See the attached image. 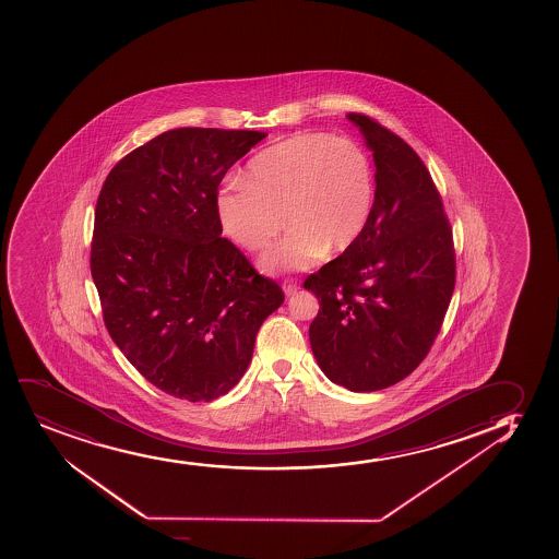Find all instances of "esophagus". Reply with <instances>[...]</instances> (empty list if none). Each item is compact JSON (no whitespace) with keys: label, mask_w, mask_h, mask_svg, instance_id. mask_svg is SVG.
Returning <instances> with one entry per match:
<instances>
[{"label":"esophagus","mask_w":559,"mask_h":559,"mask_svg":"<svg viewBox=\"0 0 559 559\" xmlns=\"http://www.w3.org/2000/svg\"><path fill=\"white\" fill-rule=\"evenodd\" d=\"M283 289L284 294L294 295L297 294V289H299V284L294 283V281H284Z\"/></svg>","instance_id":"34e87169"}]
</instances>
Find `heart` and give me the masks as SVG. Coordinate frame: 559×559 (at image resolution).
Returning <instances> with one entry per match:
<instances>
[{
  "label": "heart",
  "mask_w": 559,
  "mask_h": 559,
  "mask_svg": "<svg viewBox=\"0 0 559 559\" xmlns=\"http://www.w3.org/2000/svg\"><path fill=\"white\" fill-rule=\"evenodd\" d=\"M373 201V167L357 143L297 133L251 157L243 180L223 183L215 212L223 233L247 251L264 249L289 226L288 236L258 260L260 270L276 275L349 251Z\"/></svg>",
  "instance_id": "obj_1"
}]
</instances>
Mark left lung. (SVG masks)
I'll return each mask as SVG.
<instances>
[{
    "mask_svg": "<svg viewBox=\"0 0 559 559\" xmlns=\"http://www.w3.org/2000/svg\"><path fill=\"white\" fill-rule=\"evenodd\" d=\"M347 119L373 156L376 201L357 243L305 281L320 301L308 334L333 383L376 392L400 383L431 349L455 288V252L418 154L366 115Z\"/></svg>",
    "mask_w": 559,
    "mask_h": 559,
    "instance_id": "8db88e82",
    "label": "left lung"
}]
</instances>
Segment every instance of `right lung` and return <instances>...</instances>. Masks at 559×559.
I'll list each match as a JSON object with an SVG mask.
<instances>
[{"label": "right lung", "mask_w": 559, "mask_h": 559, "mask_svg": "<svg viewBox=\"0 0 559 559\" xmlns=\"http://www.w3.org/2000/svg\"><path fill=\"white\" fill-rule=\"evenodd\" d=\"M265 132L178 128L122 157L96 202L91 273L109 336L156 389L212 402L238 384L284 302L221 238L223 176Z\"/></svg>", "instance_id": "add662e5"}]
</instances>
